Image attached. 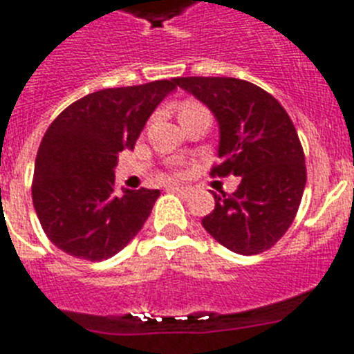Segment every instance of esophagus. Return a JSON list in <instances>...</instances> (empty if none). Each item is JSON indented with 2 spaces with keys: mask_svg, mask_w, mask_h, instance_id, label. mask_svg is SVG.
<instances>
[{
  "mask_svg": "<svg viewBox=\"0 0 354 354\" xmlns=\"http://www.w3.org/2000/svg\"><path fill=\"white\" fill-rule=\"evenodd\" d=\"M168 192L179 193V195L187 196L189 193H192V187H187V186H168Z\"/></svg>",
  "mask_w": 354,
  "mask_h": 354,
  "instance_id": "esophagus-1",
  "label": "esophagus"
}]
</instances>
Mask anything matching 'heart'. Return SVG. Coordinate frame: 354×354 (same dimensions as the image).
Returning a JSON list of instances; mask_svg holds the SVG:
<instances>
[{
  "label": "heart",
  "instance_id": "heart-1",
  "mask_svg": "<svg viewBox=\"0 0 354 354\" xmlns=\"http://www.w3.org/2000/svg\"><path fill=\"white\" fill-rule=\"evenodd\" d=\"M200 106L195 104V102H186V104L183 106V111H180V115L183 113H189V111H195V109H198Z\"/></svg>",
  "mask_w": 354,
  "mask_h": 354
}]
</instances>
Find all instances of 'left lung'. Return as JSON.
Returning a JSON list of instances; mask_svg holds the SVG:
<instances>
[{
	"instance_id": "obj_1",
	"label": "left lung",
	"mask_w": 354,
	"mask_h": 354,
	"mask_svg": "<svg viewBox=\"0 0 354 354\" xmlns=\"http://www.w3.org/2000/svg\"><path fill=\"white\" fill-rule=\"evenodd\" d=\"M211 109L220 129V165L212 175H236L234 193L212 192L214 209L202 225L239 255L270 250L292 223L306 184L305 154L282 104L257 84L236 77H177Z\"/></svg>"
}]
</instances>
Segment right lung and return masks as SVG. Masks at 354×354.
Returning <instances> with one entry per match:
<instances>
[{"label":"right lung","instance_id":"right-lung-1","mask_svg":"<svg viewBox=\"0 0 354 354\" xmlns=\"http://www.w3.org/2000/svg\"><path fill=\"white\" fill-rule=\"evenodd\" d=\"M174 80L106 88L72 102L44 134L33 171V207L53 245L101 262L129 245L159 189L115 193L118 152L133 150Z\"/></svg>","mask_w":354,"mask_h":354}]
</instances>
